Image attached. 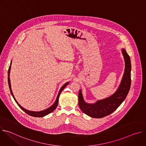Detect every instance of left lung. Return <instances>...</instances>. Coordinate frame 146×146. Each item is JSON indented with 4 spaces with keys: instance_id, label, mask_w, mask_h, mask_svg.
Segmentation results:
<instances>
[{
    "instance_id": "left-lung-1",
    "label": "left lung",
    "mask_w": 146,
    "mask_h": 146,
    "mask_svg": "<svg viewBox=\"0 0 146 146\" xmlns=\"http://www.w3.org/2000/svg\"><path fill=\"white\" fill-rule=\"evenodd\" d=\"M125 61L124 73L117 91L111 96L102 100H98L94 103L85 102L81 90L78 93V106L81 110L88 116L100 118L114 112L126 98L131 87V59L126 50L121 49Z\"/></svg>"
}]
</instances>
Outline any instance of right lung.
<instances>
[{
  "instance_id": "add662e5",
  "label": "right lung",
  "mask_w": 146,
  "mask_h": 146,
  "mask_svg": "<svg viewBox=\"0 0 146 146\" xmlns=\"http://www.w3.org/2000/svg\"><path fill=\"white\" fill-rule=\"evenodd\" d=\"M11 63H12V62H11L10 66V67H9V72H8V82H9V88H10V92H11V95L13 96L14 99L15 100V102L17 103V104L18 105V106H19L21 109L24 111H25L27 114H28V115H31V116H32V117H44V116L48 115V114L51 113V112H52V111L56 109V108L57 106H58L59 97V95H60L61 92L62 91V90H63L65 88V87L69 84V82H66L65 84L60 88V90H59V92H58V95H57V97H56V100H55V102L53 103V105H51L50 108H47V109H45V110H44L40 111H33L28 110L24 109V108H23V107H22L21 106V105H19V104L18 103V102H17V100L15 99V97H14V95H13V91H12V90H11V82H10V73Z\"/></svg>"
}]
</instances>
